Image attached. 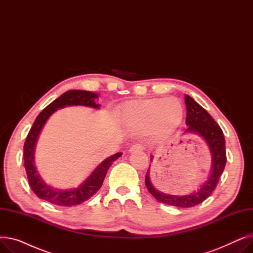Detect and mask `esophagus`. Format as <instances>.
I'll use <instances>...</instances> for the list:
<instances>
[{
  "label": "esophagus",
  "mask_w": 253,
  "mask_h": 253,
  "mask_svg": "<svg viewBox=\"0 0 253 253\" xmlns=\"http://www.w3.org/2000/svg\"><path fill=\"white\" fill-rule=\"evenodd\" d=\"M143 150V147L140 144V143H136V144H133L132 147L129 149V152L130 153H133V152H136V151H142Z\"/></svg>",
  "instance_id": "34e87169"
}]
</instances>
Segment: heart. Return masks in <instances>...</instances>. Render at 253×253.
<instances>
[{"label":"heart","mask_w":253,"mask_h":253,"mask_svg":"<svg viewBox=\"0 0 253 253\" xmlns=\"http://www.w3.org/2000/svg\"><path fill=\"white\" fill-rule=\"evenodd\" d=\"M183 106L176 97L145 99L128 103L121 115L123 124L130 130L152 129L156 134L167 135L181 123Z\"/></svg>","instance_id":"b5f03b06"}]
</instances>
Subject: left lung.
Here are the masks:
<instances>
[{
    "label": "left lung",
    "instance_id": "obj_1",
    "mask_svg": "<svg viewBox=\"0 0 253 253\" xmlns=\"http://www.w3.org/2000/svg\"><path fill=\"white\" fill-rule=\"evenodd\" d=\"M187 105V124L188 128L182 134H196L204 139L208 145L211 154V169L207 179L199 185L198 189L188 195H170L160 192L155 188L150 177V167L145 175V185L149 192L159 202L176 206L181 208H189L202 203L211 195L216 188L218 179L227 163L225 154V140L222 130L214 121L208 112L203 109L194 98L189 95L184 96ZM153 155L151 161H153Z\"/></svg>",
    "mask_w": 253,
    "mask_h": 253
}]
</instances>
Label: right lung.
Here are the masks:
<instances>
[{"mask_svg":"<svg viewBox=\"0 0 253 253\" xmlns=\"http://www.w3.org/2000/svg\"><path fill=\"white\" fill-rule=\"evenodd\" d=\"M98 96L99 95L97 93L91 91L69 90L47 105L35 120L24 142L23 159L30 187L40 199H43V200L51 204L66 207L79 205L87 201L89 198H91L101 188L106 172H108L113 162L122 156V153L119 152L106 158L105 160L94 168L90 175L79 187L66 190L56 189L50 184H47L37 170L35 165V150L38 138L41 134V131L48 121V119L57 110L72 105H82L99 110L100 104L96 102Z\"/></svg>","mask_w":253,"mask_h":253,"instance_id":"right-lung-1","label":"right lung"}]
</instances>
